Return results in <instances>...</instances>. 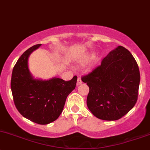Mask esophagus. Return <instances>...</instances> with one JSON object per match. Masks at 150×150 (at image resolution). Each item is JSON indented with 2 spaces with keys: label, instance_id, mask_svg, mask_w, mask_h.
Returning a JSON list of instances; mask_svg holds the SVG:
<instances>
[{
  "label": "esophagus",
  "instance_id": "34e87169",
  "mask_svg": "<svg viewBox=\"0 0 150 150\" xmlns=\"http://www.w3.org/2000/svg\"><path fill=\"white\" fill-rule=\"evenodd\" d=\"M81 83H82V81H81V79L80 78H78L77 79V83H76V84L77 85H79V84H81Z\"/></svg>",
  "mask_w": 150,
  "mask_h": 150
}]
</instances>
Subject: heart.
I'll return each instance as SVG.
<instances>
[{
    "instance_id": "obj_1",
    "label": "heart",
    "mask_w": 150,
    "mask_h": 150,
    "mask_svg": "<svg viewBox=\"0 0 150 150\" xmlns=\"http://www.w3.org/2000/svg\"><path fill=\"white\" fill-rule=\"evenodd\" d=\"M89 61V58H87V59H86V61Z\"/></svg>"
}]
</instances>
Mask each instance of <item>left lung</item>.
<instances>
[{"label":"left lung","instance_id":"left-lung-1","mask_svg":"<svg viewBox=\"0 0 150 150\" xmlns=\"http://www.w3.org/2000/svg\"><path fill=\"white\" fill-rule=\"evenodd\" d=\"M81 80L89 88L88 108L100 119H120L137 101L139 69L132 53L122 46L110 52L101 64Z\"/></svg>","mask_w":150,"mask_h":150}]
</instances>
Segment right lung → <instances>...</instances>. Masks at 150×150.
<instances>
[{"instance_id": "add662e5", "label": "right lung", "mask_w": 150, "mask_h": 150, "mask_svg": "<svg viewBox=\"0 0 150 150\" xmlns=\"http://www.w3.org/2000/svg\"><path fill=\"white\" fill-rule=\"evenodd\" d=\"M35 45L21 55L12 71L11 88L18 112L24 118L41 125L48 124L59 117L68 95L75 89L77 76L70 81L54 78L35 79L29 69L28 59Z\"/></svg>"}]
</instances>
